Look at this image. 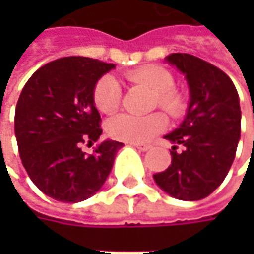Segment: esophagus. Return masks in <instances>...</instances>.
<instances>
[{
	"label": "esophagus",
	"mask_w": 254,
	"mask_h": 254,
	"mask_svg": "<svg viewBox=\"0 0 254 254\" xmlns=\"http://www.w3.org/2000/svg\"><path fill=\"white\" fill-rule=\"evenodd\" d=\"M132 145H134V147H137L140 151H147V150H150V148H151V144H148V142H134Z\"/></svg>",
	"instance_id": "obj_1"
}]
</instances>
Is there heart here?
Here are the masks:
<instances>
[{"label":"heart","mask_w":254,"mask_h":254,"mask_svg":"<svg viewBox=\"0 0 254 254\" xmlns=\"http://www.w3.org/2000/svg\"><path fill=\"white\" fill-rule=\"evenodd\" d=\"M126 79L138 83L155 93L154 104L162 109L171 117H181L187 110V97L174 89V76L170 70L158 64H147L126 73ZM96 107L104 114L114 113L122 103V87L112 76H103L97 80L93 90ZM167 120L161 113H152L144 117L123 113L107 123L110 137L127 142H142L165 130Z\"/></svg>","instance_id":"1"}]
</instances>
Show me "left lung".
Here are the masks:
<instances>
[{
    "label": "left lung",
    "mask_w": 254,
    "mask_h": 254,
    "mask_svg": "<svg viewBox=\"0 0 254 254\" xmlns=\"http://www.w3.org/2000/svg\"><path fill=\"white\" fill-rule=\"evenodd\" d=\"M165 59L185 74L190 100L185 120L165 135L174 144L170 167L154 174V181L177 199H203L223 182L235 160L239 94L229 76L209 62L190 54H171Z\"/></svg>",
    "instance_id": "obj_1"
}]
</instances>
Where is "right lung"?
<instances>
[{"instance_id": "right-lung-1", "label": "right lung", "mask_w": 254, "mask_h": 254, "mask_svg": "<svg viewBox=\"0 0 254 254\" xmlns=\"http://www.w3.org/2000/svg\"><path fill=\"white\" fill-rule=\"evenodd\" d=\"M113 67L84 56L61 58L39 67L21 92L15 109L21 161L35 185L54 199L76 203L94 195L123 147L106 140L90 155L80 148L103 132L93 90Z\"/></svg>"}]
</instances>
